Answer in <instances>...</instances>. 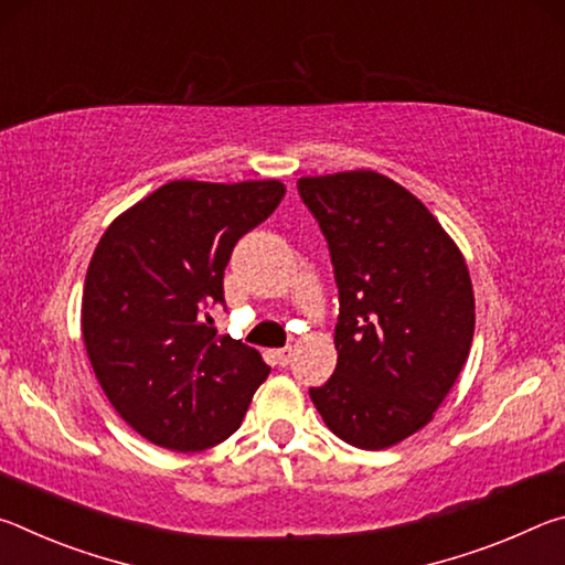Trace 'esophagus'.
I'll use <instances>...</instances> for the list:
<instances>
[{
  "instance_id": "obj_1",
  "label": "esophagus",
  "mask_w": 565,
  "mask_h": 565,
  "mask_svg": "<svg viewBox=\"0 0 565 565\" xmlns=\"http://www.w3.org/2000/svg\"><path fill=\"white\" fill-rule=\"evenodd\" d=\"M291 356H294V349H291V347H286V349H276V351H274V361L279 363V366H286V363L291 361Z\"/></svg>"
}]
</instances>
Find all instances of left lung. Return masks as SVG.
Instances as JSON below:
<instances>
[{
  "instance_id": "8db88e82",
  "label": "left lung",
  "mask_w": 565,
  "mask_h": 565,
  "mask_svg": "<svg viewBox=\"0 0 565 565\" xmlns=\"http://www.w3.org/2000/svg\"><path fill=\"white\" fill-rule=\"evenodd\" d=\"M339 286L337 371L311 388L333 434L366 451L420 431L473 341L468 266L438 218L379 171L301 177Z\"/></svg>"
}]
</instances>
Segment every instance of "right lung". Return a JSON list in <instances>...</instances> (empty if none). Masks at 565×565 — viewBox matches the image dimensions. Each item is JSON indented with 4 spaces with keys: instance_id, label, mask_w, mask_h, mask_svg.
Returning a JSON list of instances; mask_svg holds the SVG:
<instances>
[{
    "instance_id": "right-lung-1",
    "label": "right lung",
    "mask_w": 565,
    "mask_h": 565,
    "mask_svg": "<svg viewBox=\"0 0 565 565\" xmlns=\"http://www.w3.org/2000/svg\"><path fill=\"white\" fill-rule=\"evenodd\" d=\"M286 194L279 179H177L109 224L82 294V337L109 404L147 441L179 454L232 436L266 376L262 353L222 337L206 306L224 301L238 238Z\"/></svg>"
}]
</instances>
